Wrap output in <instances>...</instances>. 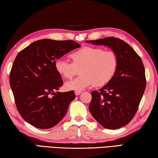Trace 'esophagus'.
<instances>
[{
	"label": "esophagus",
	"instance_id": "34e87169",
	"mask_svg": "<svg viewBox=\"0 0 158 158\" xmlns=\"http://www.w3.org/2000/svg\"><path fill=\"white\" fill-rule=\"evenodd\" d=\"M81 92L82 90H76V91H75V94H76V95H79Z\"/></svg>",
	"mask_w": 158,
	"mask_h": 158
}]
</instances>
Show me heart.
Wrapping results in <instances>:
<instances>
[{"mask_svg": "<svg viewBox=\"0 0 158 158\" xmlns=\"http://www.w3.org/2000/svg\"><path fill=\"white\" fill-rule=\"evenodd\" d=\"M71 63L59 59L55 61L57 73L64 79L73 78L81 72V76L66 83L67 89L81 90L92 85L103 87L115 76L118 66V56L112 50L102 48L84 47L70 54Z\"/></svg>", "mask_w": 158, "mask_h": 158, "instance_id": "heart-1", "label": "heart"}]
</instances>
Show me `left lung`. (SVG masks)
Returning <instances> with one entry per match:
<instances>
[{"mask_svg":"<svg viewBox=\"0 0 158 158\" xmlns=\"http://www.w3.org/2000/svg\"><path fill=\"white\" fill-rule=\"evenodd\" d=\"M86 42L108 46L118 56L115 76L99 91L92 92L89 110L103 127H122L135 115L146 89L143 61L129 44L119 38L107 37Z\"/></svg>","mask_w":158,"mask_h":158,"instance_id":"obj_1","label":"left lung"}]
</instances>
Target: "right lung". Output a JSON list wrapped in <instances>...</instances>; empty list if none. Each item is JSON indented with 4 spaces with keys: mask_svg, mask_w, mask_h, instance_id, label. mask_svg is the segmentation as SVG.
I'll list each match as a JSON object with an SVG mask.
<instances>
[{
    "mask_svg": "<svg viewBox=\"0 0 158 158\" xmlns=\"http://www.w3.org/2000/svg\"><path fill=\"white\" fill-rule=\"evenodd\" d=\"M81 45L73 40L43 39L20 51L10 73V85L19 114L40 129L55 126L65 116L76 95L60 92L63 81L55 61Z\"/></svg>",
    "mask_w": 158,
    "mask_h": 158,
    "instance_id": "obj_1",
    "label": "right lung"
}]
</instances>
